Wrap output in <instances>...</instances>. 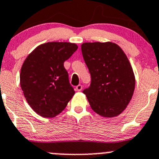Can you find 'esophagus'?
<instances>
[{
  "mask_svg": "<svg viewBox=\"0 0 159 159\" xmlns=\"http://www.w3.org/2000/svg\"><path fill=\"white\" fill-rule=\"evenodd\" d=\"M75 89L78 91H81V90H82V85H81V84H78V85H77L76 87H75Z\"/></svg>",
  "mask_w": 159,
  "mask_h": 159,
  "instance_id": "obj_1",
  "label": "esophagus"
}]
</instances>
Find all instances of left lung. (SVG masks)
Returning <instances> with one entry per match:
<instances>
[{
    "mask_svg": "<svg viewBox=\"0 0 159 159\" xmlns=\"http://www.w3.org/2000/svg\"><path fill=\"white\" fill-rule=\"evenodd\" d=\"M81 52L91 77L90 87L83 91L91 109L105 118L118 116L129 104L135 85L127 56L110 41L83 43Z\"/></svg>",
    "mask_w": 159,
    "mask_h": 159,
    "instance_id": "left-lung-1",
    "label": "left lung"
}]
</instances>
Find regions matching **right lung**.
Listing matches in <instances>:
<instances>
[{"mask_svg":"<svg viewBox=\"0 0 159 159\" xmlns=\"http://www.w3.org/2000/svg\"><path fill=\"white\" fill-rule=\"evenodd\" d=\"M78 49L69 42H48L31 51L22 65L20 84L28 105L44 118L57 116L75 94L64 62Z\"/></svg>","mask_w":159,"mask_h":159,"instance_id":"1","label":"right lung"}]
</instances>
